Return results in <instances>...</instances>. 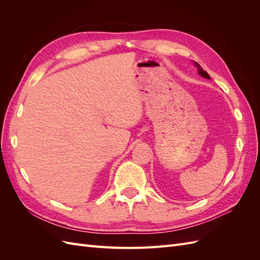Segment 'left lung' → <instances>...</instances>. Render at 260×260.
I'll use <instances>...</instances> for the list:
<instances>
[{
    "label": "left lung",
    "instance_id": "left-lung-1",
    "mask_svg": "<svg viewBox=\"0 0 260 260\" xmlns=\"http://www.w3.org/2000/svg\"><path fill=\"white\" fill-rule=\"evenodd\" d=\"M195 66L198 67V70H199V74L202 76V77H204V78H206V79H210V77H209V75L205 72V70H203V68L198 64V62H195Z\"/></svg>",
    "mask_w": 260,
    "mask_h": 260
}]
</instances>
